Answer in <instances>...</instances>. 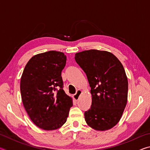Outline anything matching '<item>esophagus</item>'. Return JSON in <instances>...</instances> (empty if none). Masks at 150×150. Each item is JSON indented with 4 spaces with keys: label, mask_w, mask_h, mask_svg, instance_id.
I'll return each mask as SVG.
<instances>
[{
    "label": "esophagus",
    "mask_w": 150,
    "mask_h": 150,
    "mask_svg": "<svg viewBox=\"0 0 150 150\" xmlns=\"http://www.w3.org/2000/svg\"><path fill=\"white\" fill-rule=\"evenodd\" d=\"M81 94V90H77V92L74 95H73V98H74L75 100H78L79 99V97L80 95Z\"/></svg>",
    "instance_id": "obj_1"
}]
</instances>
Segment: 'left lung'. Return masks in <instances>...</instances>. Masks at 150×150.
<instances>
[{
    "label": "left lung",
    "instance_id": "obj_1",
    "mask_svg": "<svg viewBox=\"0 0 150 150\" xmlns=\"http://www.w3.org/2000/svg\"><path fill=\"white\" fill-rule=\"evenodd\" d=\"M75 62L87 75L92 104L85 112L86 122L96 130H106L120 120L128 98V79L118 58L105 51L75 54Z\"/></svg>",
    "mask_w": 150,
    "mask_h": 150
}]
</instances>
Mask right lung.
<instances>
[{"label":"right lung","mask_w":150,"mask_h":150,"mask_svg":"<svg viewBox=\"0 0 150 150\" xmlns=\"http://www.w3.org/2000/svg\"><path fill=\"white\" fill-rule=\"evenodd\" d=\"M66 60L63 53L49 51L32 57L22 73L20 93L25 110L33 122L45 130L63 125L73 106L72 98L63 89Z\"/></svg>","instance_id":"right-lung-1"}]
</instances>
